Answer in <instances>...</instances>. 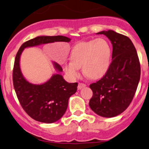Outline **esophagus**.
Returning a JSON list of instances; mask_svg holds the SVG:
<instances>
[{
	"label": "esophagus",
	"mask_w": 149,
	"mask_h": 149,
	"mask_svg": "<svg viewBox=\"0 0 149 149\" xmlns=\"http://www.w3.org/2000/svg\"><path fill=\"white\" fill-rule=\"evenodd\" d=\"M86 86V84H84V83H79L78 84V90H80V89H82V88H84V87Z\"/></svg>",
	"instance_id": "obj_1"
}]
</instances>
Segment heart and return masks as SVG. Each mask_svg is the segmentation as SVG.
<instances>
[{"mask_svg":"<svg viewBox=\"0 0 149 149\" xmlns=\"http://www.w3.org/2000/svg\"><path fill=\"white\" fill-rule=\"evenodd\" d=\"M112 54L110 43L104 38L80 41L71 49V60L65 61L63 69L71 79L80 76L81 67L83 73L89 78H100L110 67Z\"/></svg>","mask_w":149,"mask_h":149,"instance_id":"heart-1","label":"heart"}]
</instances>
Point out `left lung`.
<instances>
[{
  "label": "left lung",
  "instance_id": "obj_1",
  "mask_svg": "<svg viewBox=\"0 0 149 149\" xmlns=\"http://www.w3.org/2000/svg\"><path fill=\"white\" fill-rule=\"evenodd\" d=\"M104 35L112 44V63L103 78L90 85L93 97L89 106L99 116L114 117L127 108L140 78V65L136 49L129 37L112 30Z\"/></svg>",
  "mask_w": 149,
  "mask_h": 149
}]
</instances>
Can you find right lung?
<instances>
[{
  "mask_svg": "<svg viewBox=\"0 0 149 149\" xmlns=\"http://www.w3.org/2000/svg\"><path fill=\"white\" fill-rule=\"evenodd\" d=\"M71 39L65 36H38L24 43L15 58L13 82L17 99L22 107L32 118L45 123L58 120L66 112L69 99L76 93L78 83H69L60 73L53 74L47 82L41 84L29 82L24 77L19 61L24 49L56 41L69 42ZM54 69L61 73L63 69L53 62Z\"/></svg>",
  "mask_w": 149,
  "mask_h": 149,
  "instance_id": "add662e5",
  "label": "right lung"
}]
</instances>
